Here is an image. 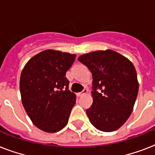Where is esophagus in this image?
<instances>
[{"mask_svg":"<svg viewBox=\"0 0 155 155\" xmlns=\"http://www.w3.org/2000/svg\"><path fill=\"white\" fill-rule=\"evenodd\" d=\"M87 92H88V91H87V88H84V89L83 90V92H79V93H77V96H78V97H81V96H83V95L87 94Z\"/></svg>","mask_w":155,"mask_h":155,"instance_id":"esophagus-1","label":"esophagus"}]
</instances>
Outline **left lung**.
Here are the masks:
<instances>
[{"instance_id":"8db88e82","label":"left lung","mask_w":155,"mask_h":155,"mask_svg":"<svg viewBox=\"0 0 155 155\" xmlns=\"http://www.w3.org/2000/svg\"><path fill=\"white\" fill-rule=\"evenodd\" d=\"M92 75L93 102L86 110L97 130L112 132L130 117L139 84L132 62L113 50L97 51L78 58Z\"/></svg>"}]
</instances>
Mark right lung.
<instances>
[{
    "label": "right lung",
    "instance_id": "add662e5",
    "mask_svg": "<svg viewBox=\"0 0 155 155\" xmlns=\"http://www.w3.org/2000/svg\"><path fill=\"white\" fill-rule=\"evenodd\" d=\"M76 54L46 50L33 56L20 77L21 102L33 124L56 133L65 127L76 97L68 90L66 72Z\"/></svg>",
    "mask_w": 155,
    "mask_h": 155
}]
</instances>
